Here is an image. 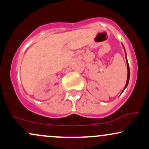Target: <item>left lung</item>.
<instances>
[{"label":"left lung","instance_id":"1","mask_svg":"<svg viewBox=\"0 0 149 149\" xmlns=\"http://www.w3.org/2000/svg\"><path fill=\"white\" fill-rule=\"evenodd\" d=\"M123 49H124L123 45ZM124 50H125V49H124ZM126 59H127V58H126ZM127 82H126V84H125V86L124 87V89L123 90V91L124 90H125V88H126V87H127V84H128L129 79H130V68H129V64H128V62H127ZM123 91H122V92H123Z\"/></svg>","mask_w":149,"mask_h":149}]
</instances>
